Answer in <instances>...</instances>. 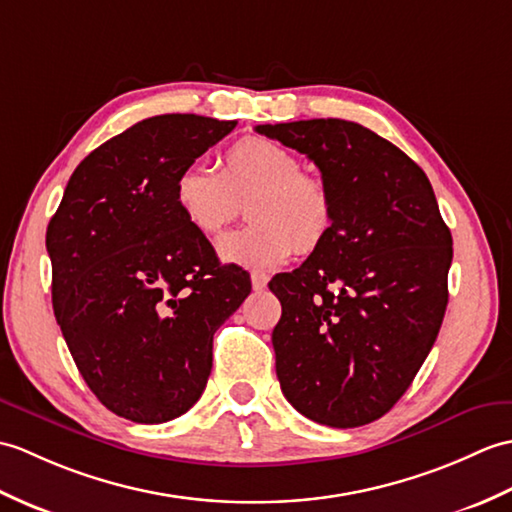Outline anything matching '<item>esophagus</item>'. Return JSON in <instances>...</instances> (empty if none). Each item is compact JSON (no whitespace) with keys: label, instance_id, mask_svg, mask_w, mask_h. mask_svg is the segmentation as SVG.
<instances>
[{"label":"esophagus","instance_id":"34e87169","mask_svg":"<svg viewBox=\"0 0 512 512\" xmlns=\"http://www.w3.org/2000/svg\"><path fill=\"white\" fill-rule=\"evenodd\" d=\"M267 276L265 274H258V271H256V274H252V287H254V291H263L265 287H267Z\"/></svg>","mask_w":512,"mask_h":512}]
</instances>
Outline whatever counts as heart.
Instances as JSON below:
<instances>
[{
    "label": "heart",
    "mask_w": 512,
    "mask_h": 512,
    "mask_svg": "<svg viewBox=\"0 0 512 512\" xmlns=\"http://www.w3.org/2000/svg\"><path fill=\"white\" fill-rule=\"evenodd\" d=\"M181 217L197 232H221L245 201L243 230L225 234L217 249L230 265L269 271L291 256L320 247L333 225V199L326 184L302 173L300 160L265 138H243L221 157V170L188 166L173 188Z\"/></svg>",
    "instance_id": "heart-1"
}]
</instances>
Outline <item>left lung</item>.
<instances>
[{
    "label": "left lung",
    "mask_w": 512,
    "mask_h": 512,
    "mask_svg": "<svg viewBox=\"0 0 512 512\" xmlns=\"http://www.w3.org/2000/svg\"><path fill=\"white\" fill-rule=\"evenodd\" d=\"M304 153L333 199L320 247L269 289L282 304L271 342L287 401L348 429L390 412L434 346L449 291L451 232L427 175L357 122L258 124Z\"/></svg>",
    "instance_id": "1"
}]
</instances>
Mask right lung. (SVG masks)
<instances>
[{
    "label": "right lung",
    "instance_id": "1",
    "mask_svg": "<svg viewBox=\"0 0 512 512\" xmlns=\"http://www.w3.org/2000/svg\"><path fill=\"white\" fill-rule=\"evenodd\" d=\"M236 120L146 118L76 166L45 247L52 306L96 399L133 423L186 414L206 390L212 337L252 291L181 217V170Z\"/></svg>",
    "mask_w": 512,
    "mask_h": 512
}]
</instances>
